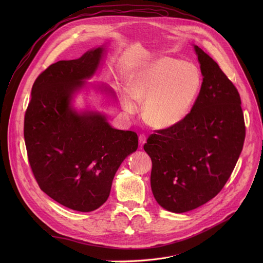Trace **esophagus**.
I'll list each match as a JSON object with an SVG mask.
<instances>
[{"mask_svg": "<svg viewBox=\"0 0 263 263\" xmlns=\"http://www.w3.org/2000/svg\"><path fill=\"white\" fill-rule=\"evenodd\" d=\"M146 136L144 135V134H141L140 136H139V143H140V146L141 147H143V145L146 143Z\"/></svg>", "mask_w": 263, "mask_h": 263, "instance_id": "34e87169", "label": "esophagus"}]
</instances>
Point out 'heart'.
Masks as SVG:
<instances>
[{
	"label": "heart",
	"mask_w": 263,
	"mask_h": 263,
	"mask_svg": "<svg viewBox=\"0 0 263 263\" xmlns=\"http://www.w3.org/2000/svg\"><path fill=\"white\" fill-rule=\"evenodd\" d=\"M202 76L193 63L162 57L139 67L130 77L121 106L129 115L144 102V116L156 128H171L191 112L200 95Z\"/></svg>",
	"instance_id": "obj_1"
}]
</instances>
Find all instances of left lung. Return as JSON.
Listing matches in <instances>:
<instances>
[{
  "label": "left lung",
  "mask_w": 263,
  "mask_h": 263,
  "mask_svg": "<svg viewBox=\"0 0 263 263\" xmlns=\"http://www.w3.org/2000/svg\"><path fill=\"white\" fill-rule=\"evenodd\" d=\"M202 87L189 115L151 134L144 149L153 161L150 183L162 208L194 210L215 197L238 162L245 123L238 89L217 63L194 46Z\"/></svg>",
  "instance_id": "8db88e82"
}]
</instances>
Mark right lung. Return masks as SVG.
Masks as SVG:
<instances>
[{
	"label": "right lung",
	"instance_id": "add662e5",
	"mask_svg": "<svg viewBox=\"0 0 263 263\" xmlns=\"http://www.w3.org/2000/svg\"><path fill=\"white\" fill-rule=\"evenodd\" d=\"M105 49L60 61L41 72L24 116V141L34 177L48 196L80 212L98 209L109 196L122 161L136 151L137 134L112 128L98 110H78L74 93L86 86ZM115 98L109 87H98Z\"/></svg>",
	"mask_w": 263,
	"mask_h": 263
}]
</instances>
